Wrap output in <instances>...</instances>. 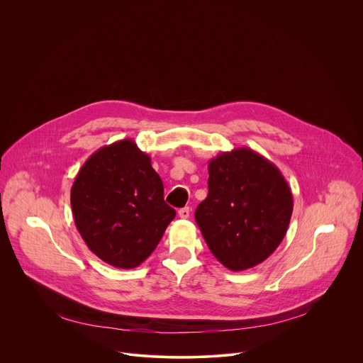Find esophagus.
<instances>
[{
    "label": "esophagus",
    "mask_w": 363,
    "mask_h": 363,
    "mask_svg": "<svg viewBox=\"0 0 363 363\" xmlns=\"http://www.w3.org/2000/svg\"><path fill=\"white\" fill-rule=\"evenodd\" d=\"M189 214H191V210H189V206H185V208H181V210L178 211V216H179L181 218H184V220L189 218Z\"/></svg>",
    "instance_id": "obj_1"
}]
</instances>
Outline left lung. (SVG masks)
Here are the masks:
<instances>
[{"mask_svg": "<svg viewBox=\"0 0 363 363\" xmlns=\"http://www.w3.org/2000/svg\"><path fill=\"white\" fill-rule=\"evenodd\" d=\"M208 196L195 221L217 260L233 272L263 263L283 241L293 195L280 169L250 147L223 152L208 164Z\"/></svg>", "mask_w": 363, "mask_h": 363, "instance_id": "1", "label": "left lung"}]
</instances>
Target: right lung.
Segmentation results:
<instances>
[{"label":"right lung","instance_id":"right-lung-1","mask_svg":"<svg viewBox=\"0 0 363 363\" xmlns=\"http://www.w3.org/2000/svg\"><path fill=\"white\" fill-rule=\"evenodd\" d=\"M70 203L89 250L118 269L143 263L177 216L149 155L132 139L91 155L74 179Z\"/></svg>","mask_w":363,"mask_h":363}]
</instances>
